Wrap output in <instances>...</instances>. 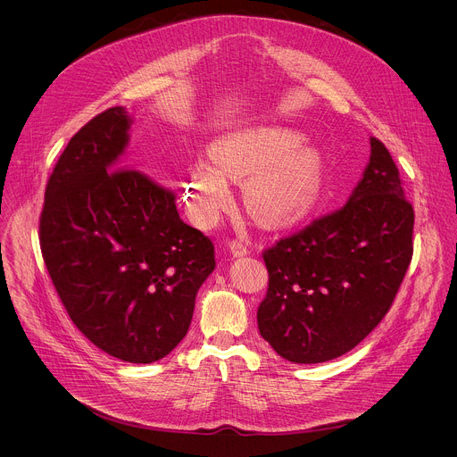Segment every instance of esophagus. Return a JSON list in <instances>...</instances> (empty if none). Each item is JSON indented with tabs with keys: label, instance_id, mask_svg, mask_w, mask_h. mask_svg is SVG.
I'll return each mask as SVG.
<instances>
[{
	"label": "esophagus",
	"instance_id": "obj_1",
	"mask_svg": "<svg viewBox=\"0 0 457 457\" xmlns=\"http://www.w3.org/2000/svg\"><path fill=\"white\" fill-rule=\"evenodd\" d=\"M229 249L235 256H244L249 253V242H245L242 238H235L229 242Z\"/></svg>",
	"mask_w": 457,
	"mask_h": 457
}]
</instances>
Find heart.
I'll return each instance as SVG.
<instances>
[{"label":"heart","mask_w":457,"mask_h":457,"mask_svg":"<svg viewBox=\"0 0 457 457\" xmlns=\"http://www.w3.org/2000/svg\"><path fill=\"white\" fill-rule=\"evenodd\" d=\"M296 137L284 129H253L213 145V164L195 161L186 175L184 201L195 220L215 222L231 203L228 179L244 182L245 203L264 224H286L303 215L318 193L311 155L293 150Z\"/></svg>","instance_id":"obj_1"}]
</instances>
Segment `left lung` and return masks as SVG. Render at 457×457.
Returning a JSON list of instances; mask_svg holds the SVG:
<instances>
[{
    "label": "left lung",
    "instance_id": "left-lung-1",
    "mask_svg": "<svg viewBox=\"0 0 457 457\" xmlns=\"http://www.w3.org/2000/svg\"><path fill=\"white\" fill-rule=\"evenodd\" d=\"M414 208L398 166L370 137L345 206L264 249L258 331L286 360L320 363L354 349L393 305L412 260Z\"/></svg>",
    "mask_w": 457,
    "mask_h": 457
}]
</instances>
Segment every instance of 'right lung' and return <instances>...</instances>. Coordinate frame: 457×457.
Masks as SVG:
<instances>
[{
	"label": "right lung",
	"mask_w": 457,
	"mask_h": 457,
	"mask_svg": "<svg viewBox=\"0 0 457 457\" xmlns=\"http://www.w3.org/2000/svg\"><path fill=\"white\" fill-rule=\"evenodd\" d=\"M128 126L124 108H108L62 150L45 189L39 245L76 328L110 356L152 363L186 337L215 247L180 220L170 187L122 166Z\"/></svg>",
	"instance_id": "obj_1"
}]
</instances>
